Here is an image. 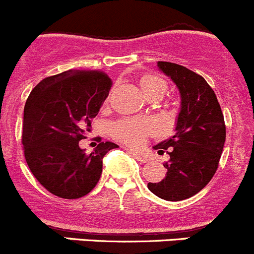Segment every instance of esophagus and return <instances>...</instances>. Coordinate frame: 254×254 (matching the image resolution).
<instances>
[{
  "instance_id": "obj_1",
  "label": "esophagus",
  "mask_w": 254,
  "mask_h": 254,
  "mask_svg": "<svg viewBox=\"0 0 254 254\" xmlns=\"http://www.w3.org/2000/svg\"><path fill=\"white\" fill-rule=\"evenodd\" d=\"M130 154H132V157L134 158V159H137L138 162H140V163H147L148 162V158L145 157V155L139 154V153H137V152H130Z\"/></svg>"
}]
</instances>
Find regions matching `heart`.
<instances>
[{"label":"heart","instance_id":"1","mask_svg":"<svg viewBox=\"0 0 254 254\" xmlns=\"http://www.w3.org/2000/svg\"><path fill=\"white\" fill-rule=\"evenodd\" d=\"M139 86L143 94L150 97H162L167 90V84L162 77L153 74H145L139 77ZM152 130V125L147 120H122L112 125L111 133L116 139L125 144L137 147L143 142L145 135Z\"/></svg>","mask_w":254,"mask_h":254}]
</instances>
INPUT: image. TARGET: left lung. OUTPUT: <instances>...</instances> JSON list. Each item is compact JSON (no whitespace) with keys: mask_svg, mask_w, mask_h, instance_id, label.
Wrapping results in <instances>:
<instances>
[{"mask_svg":"<svg viewBox=\"0 0 254 254\" xmlns=\"http://www.w3.org/2000/svg\"><path fill=\"white\" fill-rule=\"evenodd\" d=\"M158 67L177 85L182 102L175 134L153 147L169 154L167 175L159 183H148V189L160 199L180 201L204 189L217 170L226 139L225 120L201 75L169 62H158Z\"/></svg>","mask_w":254,"mask_h":254,"instance_id":"obj_1","label":"left lung"}]
</instances>
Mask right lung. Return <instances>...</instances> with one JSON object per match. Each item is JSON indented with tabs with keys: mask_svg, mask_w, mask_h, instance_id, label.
Here are the masks:
<instances>
[{
	"mask_svg": "<svg viewBox=\"0 0 254 254\" xmlns=\"http://www.w3.org/2000/svg\"><path fill=\"white\" fill-rule=\"evenodd\" d=\"M111 79L96 70H67L43 79L24 106L22 144L32 174L55 196L79 199L100 180L102 159L119 148L101 142L90 154L79 142L109 96Z\"/></svg>",
	"mask_w": 254,
	"mask_h": 254,
	"instance_id": "right-lung-1",
	"label": "right lung"
}]
</instances>
